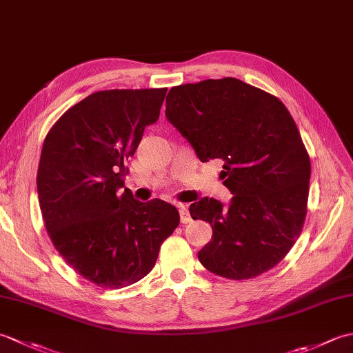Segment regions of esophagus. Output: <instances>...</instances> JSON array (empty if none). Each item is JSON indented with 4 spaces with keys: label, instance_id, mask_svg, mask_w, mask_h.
<instances>
[{
    "label": "esophagus",
    "instance_id": "esophagus-1",
    "mask_svg": "<svg viewBox=\"0 0 353 353\" xmlns=\"http://www.w3.org/2000/svg\"><path fill=\"white\" fill-rule=\"evenodd\" d=\"M177 208H179V212H181V221H182L183 224L190 223V221H191V215H190V212H188V205L181 203Z\"/></svg>",
    "mask_w": 353,
    "mask_h": 353
}]
</instances>
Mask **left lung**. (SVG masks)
Wrapping results in <instances>:
<instances>
[{
  "mask_svg": "<svg viewBox=\"0 0 353 353\" xmlns=\"http://www.w3.org/2000/svg\"><path fill=\"white\" fill-rule=\"evenodd\" d=\"M168 121L201 162L223 161L229 205L200 199L194 220L211 224L199 252L205 268L228 279H252L279 264L303 228L311 163L294 119L262 89L226 77L174 86Z\"/></svg>",
  "mask_w": 353,
  "mask_h": 353,
  "instance_id": "obj_1",
  "label": "left lung"
}]
</instances>
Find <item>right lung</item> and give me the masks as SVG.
Instances as JSON below:
<instances>
[{
  "mask_svg": "<svg viewBox=\"0 0 353 353\" xmlns=\"http://www.w3.org/2000/svg\"><path fill=\"white\" fill-rule=\"evenodd\" d=\"M167 88L99 91L51 127L37 168V196L56 250L101 288L141 281L179 226L177 209L124 188L125 162L159 118Z\"/></svg>",
  "mask_w": 353,
  "mask_h": 353,
  "instance_id": "obj_1",
  "label": "right lung"
}]
</instances>
